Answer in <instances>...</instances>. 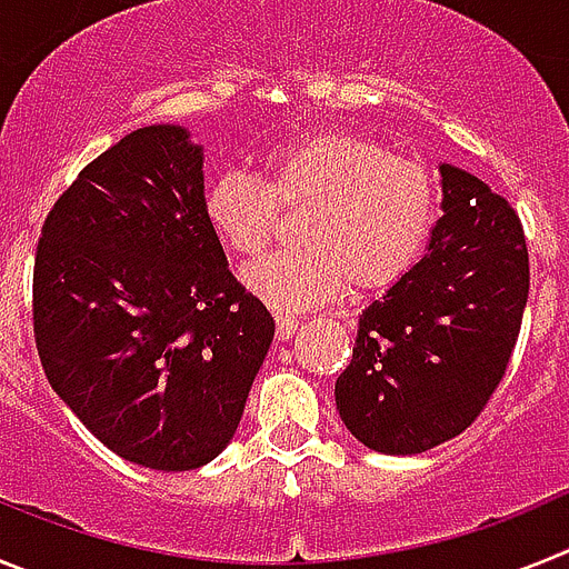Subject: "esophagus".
Wrapping results in <instances>:
<instances>
[{
    "label": "esophagus",
    "instance_id": "obj_1",
    "mask_svg": "<svg viewBox=\"0 0 569 569\" xmlns=\"http://www.w3.org/2000/svg\"><path fill=\"white\" fill-rule=\"evenodd\" d=\"M296 330H299V319H296V316H288V313L276 316V336H279L281 341L293 339Z\"/></svg>",
    "mask_w": 569,
    "mask_h": 569
}]
</instances>
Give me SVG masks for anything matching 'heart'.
Masks as SVG:
<instances>
[{
    "label": "heart",
    "instance_id": "heart-1",
    "mask_svg": "<svg viewBox=\"0 0 569 569\" xmlns=\"http://www.w3.org/2000/svg\"><path fill=\"white\" fill-rule=\"evenodd\" d=\"M261 186L224 173L204 193L210 228L241 256L270 241L279 208H305L296 224L301 248L264 256L241 279L279 313H296L345 290L393 284L419 256L433 222V176L425 162L385 153L353 133L299 136L261 159Z\"/></svg>",
    "mask_w": 569,
    "mask_h": 569
}]
</instances>
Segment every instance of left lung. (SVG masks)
I'll use <instances>...</instances> for the list:
<instances>
[{
	"instance_id": "8db88e82",
	"label": "left lung",
	"mask_w": 569,
	"mask_h": 569,
	"mask_svg": "<svg viewBox=\"0 0 569 569\" xmlns=\"http://www.w3.org/2000/svg\"><path fill=\"white\" fill-rule=\"evenodd\" d=\"M427 253L359 316L336 410L376 453L416 456L481 413L510 361L530 293L519 216L481 179L439 164Z\"/></svg>"
}]
</instances>
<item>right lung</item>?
<instances>
[{
	"label": "right lung",
	"instance_id": "obj_1",
	"mask_svg": "<svg viewBox=\"0 0 569 569\" xmlns=\"http://www.w3.org/2000/svg\"><path fill=\"white\" fill-rule=\"evenodd\" d=\"M182 124L128 133L59 196L33 264V333L59 399L124 461L182 472L233 439L276 325L204 213Z\"/></svg>",
	"mask_w": 569,
	"mask_h": 569
}]
</instances>
